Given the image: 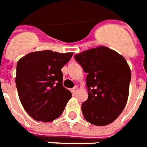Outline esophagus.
<instances>
[{"label":"esophagus","instance_id":"34e87169","mask_svg":"<svg viewBox=\"0 0 147 147\" xmlns=\"http://www.w3.org/2000/svg\"><path fill=\"white\" fill-rule=\"evenodd\" d=\"M77 91H78V88H77V87H75V88H73L71 89V92H72L73 94H76L77 92Z\"/></svg>","mask_w":147,"mask_h":147}]
</instances>
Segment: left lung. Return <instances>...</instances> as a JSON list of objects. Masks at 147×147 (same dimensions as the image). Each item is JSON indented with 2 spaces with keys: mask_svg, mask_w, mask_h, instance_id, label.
I'll return each instance as SVG.
<instances>
[{
  "mask_svg": "<svg viewBox=\"0 0 147 147\" xmlns=\"http://www.w3.org/2000/svg\"><path fill=\"white\" fill-rule=\"evenodd\" d=\"M88 73V98L82 103L85 119L95 126H107L123 112L129 95L130 67L123 56L105 46L75 55Z\"/></svg>",
  "mask_w": 147,
  "mask_h": 147,
  "instance_id": "left-lung-1",
  "label": "left lung"
}]
</instances>
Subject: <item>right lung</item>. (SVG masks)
<instances>
[{"mask_svg":"<svg viewBox=\"0 0 147 147\" xmlns=\"http://www.w3.org/2000/svg\"><path fill=\"white\" fill-rule=\"evenodd\" d=\"M72 55L44 50L28 53L17 62L15 80L19 98L33 119L52 122L63 113L72 95L62 84L61 69Z\"/></svg>","mask_w":147,"mask_h":147,"instance_id":"right-lung-1","label":"right lung"}]
</instances>
